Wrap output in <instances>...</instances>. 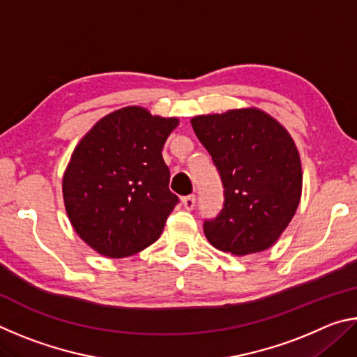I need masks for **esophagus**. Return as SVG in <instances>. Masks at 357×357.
<instances>
[{
  "instance_id": "esophagus-1",
  "label": "esophagus",
  "mask_w": 357,
  "mask_h": 357,
  "mask_svg": "<svg viewBox=\"0 0 357 357\" xmlns=\"http://www.w3.org/2000/svg\"><path fill=\"white\" fill-rule=\"evenodd\" d=\"M181 203H183V206H184L187 211H192L193 206H195V195H187V197H184L183 200H181Z\"/></svg>"
}]
</instances>
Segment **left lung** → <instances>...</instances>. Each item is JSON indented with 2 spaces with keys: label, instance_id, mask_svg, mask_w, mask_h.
Listing matches in <instances>:
<instances>
[{
  "label": "left lung",
  "instance_id": "obj_1",
  "mask_svg": "<svg viewBox=\"0 0 357 357\" xmlns=\"http://www.w3.org/2000/svg\"><path fill=\"white\" fill-rule=\"evenodd\" d=\"M190 124L225 189L222 213L204 222L209 244L236 257L273 247L302 195V164L293 137L257 107L198 114Z\"/></svg>",
  "mask_w": 357,
  "mask_h": 357
}]
</instances>
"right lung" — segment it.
Wrapping results in <instances>:
<instances>
[{
    "mask_svg": "<svg viewBox=\"0 0 357 357\" xmlns=\"http://www.w3.org/2000/svg\"><path fill=\"white\" fill-rule=\"evenodd\" d=\"M178 118L129 105L100 118L70 155L63 174L69 222L83 243L107 258L154 244L178 197L162 157Z\"/></svg>",
    "mask_w": 357,
    "mask_h": 357,
    "instance_id": "right-lung-1",
    "label": "right lung"
}]
</instances>
